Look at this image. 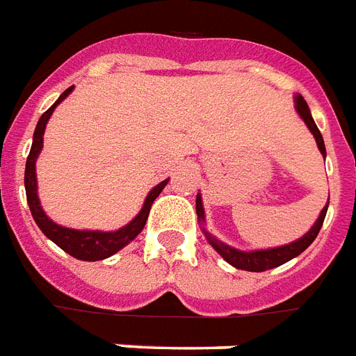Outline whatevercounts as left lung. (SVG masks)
I'll return each mask as SVG.
<instances>
[{
  "mask_svg": "<svg viewBox=\"0 0 356 356\" xmlns=\"http://www.w3.org/2000/svg\"><path fill=\"white\" fill-rule=\"evenodd\" d=\"M297 113L301 115L307 126H309V130L314 134V138H316V143H318V149L322 155H326V147H324V140H322V134H320L318 126L314 124V120L311 117V111H309V105L305 102L301 95H297ZM330 203V201H327ZM195 211H197L199 220L203 222L205 220V213H203V203H201V197L197 195L195 199ZM326 211L327 205L322 209V213H320L318 220L314 222V226L311 228V232L303 236L301 239H297L293 243H289V245L284 247H276V249H266V251H251V253H247V251H239V249H234V247L226 245L222 241H218L216 238H213L205 228H201V232L205 234V238L209 239V243L218 251V253L222 254V259L226 263H230L232 266H236L239 270H247V272H264V270H270V268H276L280 264L287 263V261H291L293 257L297 254H301L307 249V247L311 245L312 241L316 239L318 236L320 228H322V224H324V218H326Z\"/></svg>",
  "mask_w": 356,
  "mask_h": 356,
  "instance_id": "1",
  "label": "left lung"
}]
</instances>
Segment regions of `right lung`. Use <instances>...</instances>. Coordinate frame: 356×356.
<instances>
[{
    "label": "right lung",
    "mask_w": 356,
    "mask_h": 356,
    "mask_svg": "<svg viewBox=\"0 0 356 356\" xmlns=\"http://www.w3.org/2000/svg\"><path fill=\"white\" fill-rule=\"evenodd\" d=\"M72 92V86L69 90H65L61 93V97L57 102L53 103L49 109L45 111L44 115L40 117L36 126V132H34V142H32V149H30V155L26 159V168H24V188H26V201H29L30 213L36 220L38 228L44 232L47 238L51 239L53 243L61 247L63 251H67L70 257L74 259H80V261H102V259H107L111 254H115L118 249H122L124 245H128L140 232L143 230V226L147 222V216H149L151 205L153 201L157 199V195L163 191V188L166 186L168 180L161 182L159 186H155L153 190L149 191V195L143 203L140 214L134 218L132 222L126 224L124 228H120L117 232H84V230H70V228H63L59 224H55L53 220H49L45 213L40 207V199H38L36 193V159L42 151V145H44V130L47 120L51 117V113L55 111V107Z\"/></svg>",
    "instance_id": "right-lung-1"
}]
</instances>
